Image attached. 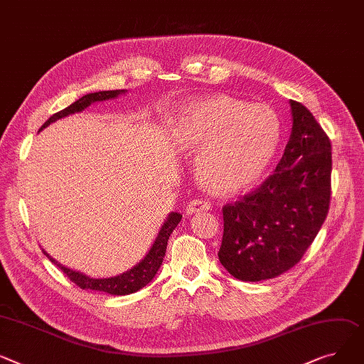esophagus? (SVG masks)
Wrapping results in <instances>:
<instances>
[{
    "instance_id": "esophagus-1",
    "label": "esophagus",
    "mask_w": 364,
    "mask_h": 364,
    "mask_svg": "<svg viewBox=\"0 0 364 364\" xmlns=\"http://www.w3.org/2000/svg\"><path fill=\"white\" fill-rule=\"evenodd\" d=\"M210 209V203L203 200V199H195L191 200L187 208H186V213L187 215H195L198 212H205V210H209Z\"/></svg>"
}]
</instances>
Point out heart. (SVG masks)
Segmentation results:
<instances>
[{
  "label": "heart",
  "instance_id": "heart-1",
  "mask_svg": "<svg viewBox=\"0 0 364 364\" xmlns=\"http://www.w3.org/2000/svg\"><path fill=\"white\" fill-rule=\"evenodd\" d=\"M169 130L180 149H201L198 177L209 191L223 196L259 184L281 140V121L272 108L227 95L180 107Z\"/></svg>",
  "mask_w": 364,
  "mask_h": 364
}]
</instances>
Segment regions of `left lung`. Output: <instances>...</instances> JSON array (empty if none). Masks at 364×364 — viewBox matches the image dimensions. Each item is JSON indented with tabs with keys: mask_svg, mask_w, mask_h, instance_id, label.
<instances>
[{
	"mask_svg": "<svg viewBox=\"0 0 364 364\" xmlns=\"http://www.w3.org/2000/svg\"><path fill=\"white\" fill-rule=\"evenodd\" d=\"M291 107L284 155L259 188L224 213L218 257L240 281L275 278L300 262L329 209L332 154L326 133L300 102Z\"/></svg>",
	"mask_w": 364,
	"mask_h": 364,
	"instance_id": "left-lung-1",
	"label": "left lung"
}]
</instances>
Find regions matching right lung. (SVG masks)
I'll return each mask as SVG.
<instances>
[{"mask_svg":"<svg viewBox=\"0 0 364 364\" xmlns=\"http://www.w3.org/2000/svg\"><path fill=\"white\" fill-rule=\"evenodd\" d=\"M124 93H127V90H124V89L123 90H101V92L87 93V95L82 96V98L77 100L75 104H71L65 109L54 114L50 119L45 121V124L39 129V132H42L50 124L55 123L57 119H61L71 114L82 112L83 109H86L87 107H90L95 102L115 100L119 95H124ZM181 218H183V215L178 212L169 213L166 216V220L164 221L161 230L158 231V235L155 237L149 252L144 255V257L137 264H134L132 269L119 274V275H115V277H109V278H93L83 272L70 269V268H67V266L61 264L58 260H55L53 256H50V253H46L43 249H42V252L48 259H50L55 266H58V268L82 289H92V291H101V293H107L111 296H127V294L139 291V289L143 287H146L155 278L158 269L161 268L162 260L165 257L168 238L176 230V227L180 224Z\"/></svg>","mask_w":364,"mask_h":364,"instance_id":"obj_1","label":"right lung"}]
</instances>
